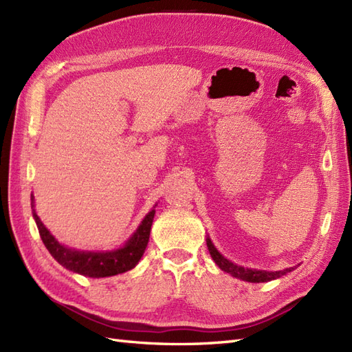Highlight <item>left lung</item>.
I'll use <instances>...</instances> for the list:
<instances>
[{"label": "left lung", "mask_w": 352, "mask_h": 352, "mask_svg": "<svg viewBox=\"0 0 352 352\" xmlns=\"http://www.w3.org/2000/svg\"><path fill=\"white\" fill-rule=\"evenodd\" d=\"M207 247L210 251L211 258L214 260V263L219 265V267L226 272L229 274H232L233 278L245 280V282H251V283H263V282H270L274 279L282 278L283 274L292 272L295 267H289V269H283V270H278V272H267V270H257V269H248V267H242V265H238L235 263H232L230 260H228L225 255H221L217 248L214 247V243L211 242L210 236H207Z\"/></svg>", "instance_id": "obj_1"}]
</instances>
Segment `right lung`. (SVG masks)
I'll return each instance as SVG.
<instances>
[{"instance_id":"right-lung-1","label":"right lung","mask_w":352,"mask_h":352,"mask_svg":"<svg viewBox=\"0 0 352 352\" xmlns=\"http://www.w3.org/2000/svg\"><path fill=\"white\" fill-rule=\"evenodd\" d=\"M30 206L41 239L52 257H54L63 267H66L73 273H79L82 276H88V278L98 279L129 272L140 263L145 252L148 241H150V232L155 214L154 208L157 204L142 219L140 226H138V229L132 233V236L124 242L123 247L110 251H80L60 243L51 235V232L44 226V223L38 217L35 210L34 194L30 195Z\"/></svg>"}]
</instances>
